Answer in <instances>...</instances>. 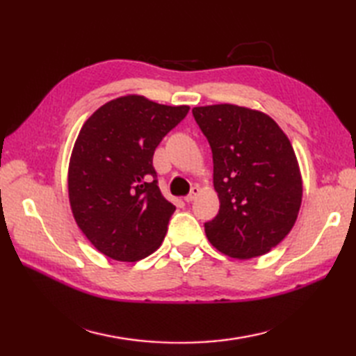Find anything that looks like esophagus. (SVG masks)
<instances>
[{"label":"esophagus","instance_id":"34e87169","mask_svg":"<svg viewBox=\"0 0 356 356\" xmlns=\"http://www.w3.org/2000/svg\"><path fill=\"white\" fill-rule=\"evenodd\" d=\"M197 194H199V188L197 186H193L191 188V193L188 194V195H185V202H193V200H195V197H197Z\"/></svg>","mask_w":356,"mask_h":356}]
</instances>
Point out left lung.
<instances>
[{
	"label": "left lung",
	"mask_w": 356,
	"mask_h": 356,
	"mask_svg": "<svg viewBox=\"0 0 356 356\" xmlns=\"http://www.w3.org/2000/svg\"><path fill=\"white\" fill-rule=\"evenodd\" d=\"M209 142L218 214L205 223L218 251L246 260L269 252L297 220L303 185L287 136L261 111L231 104L193 108Z\"/></svg>",
	"instance_id": "1"
}]
</instances>
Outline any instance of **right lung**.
<instances>
[{"label": "right lung", "instance_id": "right-lung-1", "mask_svg": "<svg viewBox=\"0 0 356 356\" xmlns=\"http://www.w3.org/2000/svg\"><path fill=\"white\" fill-rule=\"evenodd\" d=\"M190 107L124 96L82 125L69 166V197L92 245L119 261H138L161 246L176 207L159 190L154 149Z\"/></svg>", "mask_w": 356, "mask_h": 356}]
</instances>
